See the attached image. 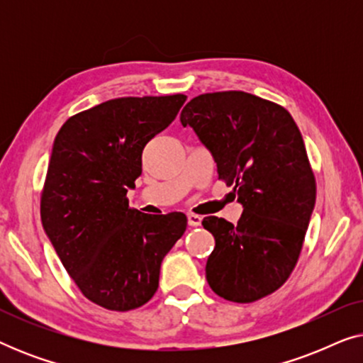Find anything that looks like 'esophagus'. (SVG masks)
I'll list each match as a JSON object with an SVG mask.
<instances>
[{
	"label": "esophagus",
	"instance_id": "34e87169",
	"mask_svg": "<svg viewBox=\"0 0 363 363\" xmlns=\"http://www.w3.org/2000/svg\"><path fill=\"white\" fill-rule=\"evenodd\" d=\"M188 225L190 226H200L201 225V216H198V215H188Z\"/></svg>",
	"mask_w": 363,
	"mask_h": 363
}]
</instances>
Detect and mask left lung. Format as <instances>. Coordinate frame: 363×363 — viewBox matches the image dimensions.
<instances>
[{"label": "left lung", "mask_w": 363, "mask_h": 363, "mask_svg": "<svg viewBox=\"0 0 363 363\" xmlns=\"http://www.w3.org/2000/svg\"><path fill=\"white\" fill-rule=\"evenodd\" d=\"M233 186L242 215L201 221L215 236L206 281L223 299L255 302L279 289L299 259L315 205V178L294 118L242 91L201 94L182 111Z\"/></svg>", "instance_id": "1"}]
</instances>
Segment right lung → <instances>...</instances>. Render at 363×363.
<instances>
[{
    "mask_svg": "<svg viewBox=\"0 0 363 363\" xmlns=\"http://www.w3.org/2000/svg\"><path fill=\"white\" fill-rule=\"evenodd\" d=\"M186 96L121 97L79 112L57 132L41 193V221L69 276L89 301L125 312L157 292L163 257L186 216L128 206L142 152L175 121Z\"/></svg>",
    "mask_w": 363,
    "mask_h": 363,
    "instance_id": "1",
    "label": "right lung"
}]
</instances>
